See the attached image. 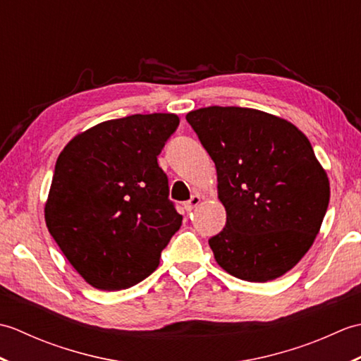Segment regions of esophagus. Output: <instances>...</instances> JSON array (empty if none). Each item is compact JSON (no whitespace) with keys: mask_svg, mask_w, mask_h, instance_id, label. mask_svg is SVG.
Here are the masks:
<instances>
[{"mask_svg":"<svg viewBox=\"0 0 361 361\" xmlns=\"http://www.w3.org/2000/svg\"><path fill=\"white\" fill-rule=\"evenodd\" d=\"M200 202H202V198H200V195H194L192 198H190L189 202H186L185 203V209L188 211V212H192L198 204H200Z\"/></svg>","mask_w":361,"mask_h":361,"instance_id":"1","label":"esophagus"}]
</instances>
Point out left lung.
<instances>
[{"instance_id": "1", "label": "left lung", "mask_w": 361, "mask_h": 361, "mask_svg": "<svg viewBox=\"0 0 361 361\" xmlns=\"http://www.w3.org/2000/svg\"><path fill=\"white\" fill-rule=\"evenodd\" d=\"M217 169L226 225L209 239L217 264L248 282L291 270L312 247L331 188L312 144L291 122L242 106L186 114Z\"/></svg>"}]
</instances>
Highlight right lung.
Wrapping results in <instances>:
<instances>
[{
	"label": "right lung",
	"instance_id": "obj_1",
	"mask_svg": "<svg viewBox=\"0 0 361 361\" xmlns=\"http://www.w3.org/2000/svg\"><path fill=\"white\" fill-rule=\"evenodd\" d=\"M178 124L172 113L105 121L74 136L59 155L46 226L94 288L124 290L144 281L180 229L183 217L158 166Z\"/></svg>",
	"mask_w": 361,
	"mask_h": 361
}]
</instances>
